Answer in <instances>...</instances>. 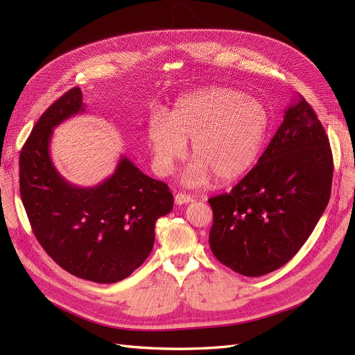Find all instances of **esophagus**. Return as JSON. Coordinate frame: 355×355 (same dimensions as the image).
I'll list each match as a JSON object with an SVG mask.
<instances>
[{
    "label": "esophagus",
    "instance_id": "esophagus-1",
    "mask_svg": "<svg viewBox=\"0 0 355 355\" xmlns=\"http://www.w3.org/2000/svg\"><path fill=\"white\" fill-rule=\"evenodd\" d=\"M191 201H194V198H192L191 196H187V194H176L175 196V202L178 204V206H182V204H188Z\"/></svg>",
    "mask_w": 355,
    "mask_h": 355
}]
</instances>
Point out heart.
Masks as SVG:
<instances>
[{
    "mask_svg": "<svg viewBox=\"0 0 355 355\" xmlns=\"http://www.w3.org/2000/svg\"><path fill=\"white\" fill-rule=\"evenodd\" d=\"M271 127L270 111L259 99L213 85L191 92L175 102L168 118L157 112L146 125V142L158 175L168 176L188 153L196 159L184 184L201 187L216 176L231 182L249 171L259 158Z\"/></svg>",
    "mask_w": 355,
    "mask_h": 355,
    "instance_id": "heart-1",
    "label": "heart"
}]
</instances>
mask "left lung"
<instances>
[{"label": "left lung", "mask_w": 355, "mask_h": 355, "mask_svg": "<svg viewBox=\"0 0 355 355\" xmlns=\"http://www.w3.org/2000/svg\"><path fill=\"white\" fill-rule=\"evenodd\" d=\"M331 178L324 127L297 96L257 164L230 194L209 200L213 254L245 277L282 268L305 244L326 210Z\"/></svg>", "instance_id": "obj_1"}]
</instances>
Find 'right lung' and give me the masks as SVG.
<instances>
[{"instance_id": "add662e5", "label": "right lung", "mask_w": 355, "mask_h": 355, "mask_svg": "<svg viewBox=\"0 0 355 355\" xmlns=\"http://www.w3.org/2000/svg\"><path fill=\"white\" fill-rule=\"evenodd\" d=\"M84 108L81 89L73 87L40 116L20 151V197L53 261L83 280L111 284L145 262L155 222L173 209V196L164 182L146 176L124 155L99 185L81 188L63 179L50 158L51 135Z\"/></svg>"}]
</instances>
